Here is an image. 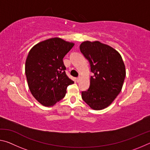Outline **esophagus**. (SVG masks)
I'll return each instance as SVG.
<instances>
[{
    "instance_id": "obj_1",
    "label": "esophagus",
    "mask_w": 150,
    "mask_h": 150,
    "mask_svg": "<svg viewBox=\"0 0 150 150\" xmlns=\"http://www.w3.org/2000/svg\"><path fill=\"white\" fill-rule=\"evenodd\" d=\"M80 80H81V78H80V77H77V83L79 82Z\"/></svg>"
}]
</instances>
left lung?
<instances>
[{
	"label": "left lung",
	"instance_id": "8db88e82",
	"mask_svg": "<svg viewBox=\"0 0 150 150\" xmlns=\"http://www.w3.org/2000/svg\"><path fill=\"white\" fill-rule=\"evenodd\" d=\"M80 51L90 63L93 76L82 98L93 110L107 107L120 93L126 76L125 65L120 54L98 41L81 43Z\"/></svg>",
	"mask_w": 150,
	"mask_h": 150
}]
</instances>
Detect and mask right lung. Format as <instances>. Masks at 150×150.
<instances>
[{
  "label": "right lung",
  "mask_w": 150,
  "mask_h": 150,
  "mask_svg": "<svg viewBox=\"0 0 150 150\" xmlns=\"http://www.w3.org/2000/svg\"><path fill=\"white\" fill-rule=\"evenodd\" d=\"M74 44L54 38L35 45L25 64L28 85L33 96L42 105L54 106L66 94L73 81L66 75L63 59Z\"/></svg>",
  "instance_id": "add662e5"
}]
</instances>
